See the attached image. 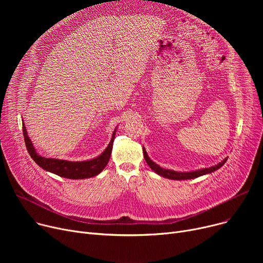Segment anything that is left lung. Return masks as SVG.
<instances>
[{"mask_svg":"<svg viewBox=\"0 0 263 263\" xmlns=\"http://www.w3.org/2000/svg\"><path fill=\"white\" fill-rule=\"evenodd\" d=\"M143 151H144V158H145L147 164L149 165V167L151 170L156 172L158 175H160L164 178L173 179V180H187V179H194V178L200 177V176L205 175V174H211V173L217 171L219 167H222L227 161V159H225L220 163H218L217 165H215V166H212V167H209V168H202V170L195 171V172H186V173L183 172V173H181V172H175V171H172V170L162 168L161 166H159L158 164H156L155 162L150 160V158L148 157V155L146 153V149L144 147H143Z\"/></svg>","mask_w":263,"mask_h":263,"instance_id":"obj_1","label":"left lung"}]
</instances>
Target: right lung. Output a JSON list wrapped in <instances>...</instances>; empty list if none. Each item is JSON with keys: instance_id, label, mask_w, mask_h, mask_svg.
Instances as JSON below:
<instances>
[{"instance_id": "1", "label": "right lung", "mask_w": 263, "mask_h": 263, "mask_svg": "<svg viewBox=\"0 0 263 263\" xmlns=\"http://www.w3.org/2000/svg\"><path fill=\"white\" fill-rule=\"evenodd\" d=\"M23 124V136L24 142L27 151L31 156V158L39 165L41 168H44L47 172L53 173L63 178L68 179H86L95 177L102 172V170L106 166L108 163V160L110 158V154H112L113 148V142L115 139L116 129L113 132L112 139L106 149L103 153L95 159L88 160V161H82V162H71L66 160H59V159H51V158H44L39 156L30 140L29 135H27L26 128Z\"/></svg>"}]
</instances>
